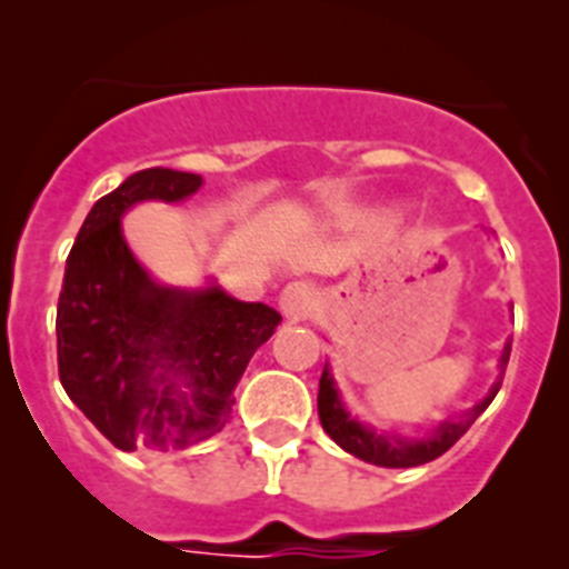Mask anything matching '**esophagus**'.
<instances>
[{"label":"esophagus","instance_id":"esophagus-1","mask_svg":"<svg viewBox=\"0 0 569 569\" xmlns=\"http://www.w3.org/2000/svg\"><path fill=\"white\" fill-rule=\"evenodd\" d=\"M313 305H316V290H313V284H308V281H290L288 288L281 290V296H279L281 313L290 316V319H301V316H308Z\"/></svg>","mask_w":569,"mask_h":569}]
</instances>
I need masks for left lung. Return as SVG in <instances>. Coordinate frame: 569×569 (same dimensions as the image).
Segmentation results:
<instances>
[{
	"mask_svg": "<svg viewBox=\"0 0 569 569\" xmlns=\"http://www.w3.org/2000/svg\"><path fill=\"white\" fill-rule=\"evenodd\" d=\"M507 361H510V341H507L505 350H501V379H505ZM499 387L501 381H496V385L490 387V393H487L479 405L472 407V410L459 416V419L441 421L439 430H436L433 436H427V439L419 441H401L390 439V436H376L373 430H367L359 421L350 419L345 407H341L339 393H336L333 376H330V370L325 367V373H321L319 379V419L321 427H325V433H328L336 445L345 447L347 453H353L356 459L370 461V465L379 467H419L445 456L447 450L470 430L472 421L479 419L487 407H490V401L499 393Z\"/></svg>",
	"mask_w": 569,
	"mask_h": 569,
	"instance_id": "8db88e82",
	"label": "left lung"
}]
</instances>
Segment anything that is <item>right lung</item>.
I'll use <instances>...</instances> for the list:
<instances>
[{
	"label": "right lung",
	"mask_w": 569,
	"mask_h": 569,
	"mask_svg": "<svg viewBox=\"0 0 569 569\" xmlns=\"http://www.w3.org/2000/svg\"><path fill=\"white\" fill-rule=\"evenodd\" d=\"M202 176L148 168L102 196L79 230L57 308L59 381L119 450L188 447L216 436L256 347L281 316L224 290L159 288L122 239L136 202H179ZM182 383L186 390L178 387Z\"/></svg>",
	"instance_id": "right-lung-1"
}]
</instances>
